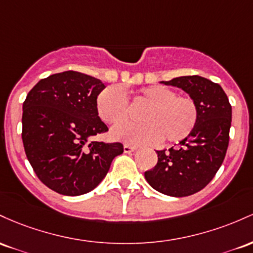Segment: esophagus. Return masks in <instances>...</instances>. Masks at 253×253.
Segmentation results:
<instances>
[{"instance_id": "34e87169", "label": "esophagus", "mask_w": 253, "mask_h": 253, "mask_svg": "<svg viewBox=\"0 0 253 253\" xmlns=\"http://www.w3.org/2000/svg\"><path fill=\"white\" fill-rule=\"evenodd\" d=\"M136 149H137V147H136V146H131V144H129V143L124 144V152H126V153H131Z\"/></svg>"}]
</instances>
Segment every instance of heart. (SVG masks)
<instances>
[{"label":"heart","mask_w":253,"mask_h":253,"mask_svg":"<svg viewBox=\"0 0 253 253\" xmlns=\"http://www.w3.org/2000/svg\"><path fill=\"white\" fill-rule=\"evenodd\" d=\"M135 104H146L138 117L143 122L116 126L112 136L129 143H150L160 140L175 143L185 140L198 122V106L190 95L177 94L160 84L143 87L134 96ZM96 112L105 123L117 126L129 117V101L123 88L109 86L96 96Z\"/></svg>","instance_id":"b5f03b06"}]
</instances>
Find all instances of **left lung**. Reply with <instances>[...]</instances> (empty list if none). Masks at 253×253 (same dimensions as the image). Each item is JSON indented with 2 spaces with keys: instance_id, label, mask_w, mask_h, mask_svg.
<instances>
[{
  "instance_id": "left-lung-1",
  "label": "left lung",
  "mask_w": 253,
  "mask_h": 253,
  "mask_svg": "<svg viewBox=\"0 0 253 253\" xmlns=\"http://www.w3.org/2000/svg\"><path fill=\"white\" fill-rule=\"evenodd\" d=\"M195 99L198 122L194 131L178 146L157 150L158 164L144 177L161 194L185 197L206 188L226 157L232 122V106L218 84L198 75L161 81Z\"/></svg>"
}]
</instances>
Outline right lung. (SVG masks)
Segmentation results:
<instances>
[{
    "mask_svg": "<svg viewBox=\"0 0 253 253\" xmlns=\"http://www.w3.org/2000/svg\"><path fill=\"white\" fill-rule=\"evenodd\" d=\"M99 79L79 72L53 74L28 92L22 105V142L37 177L65 196L87 194L99 185L112 160L123 153L119 142L93 140L109 130L96 112Z\"/></svg>",
    "mask_w": 253,
    "mask_h": 253,
    "instance_id": "add662e5",
    "label": "right lung"
}]
</instances>
